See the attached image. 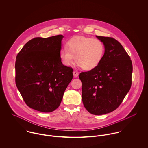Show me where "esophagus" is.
<instances>
[{
    "instance_id": "esophagus-1",
    "label": "esophagus",
    "mask_w": 148,
    "mask_h": 148,
    "mask_svg": "<svg viewBox=\"0 0 148 148\" xmlns=\"http://www.w3.org/2000/svg\"><path fill=\"white\" fill-rule=\"evenodd\" d=\"M73 76H74L75 77H77L79 76V72H78L77 71H73Z\"/></svg>"
}]
</instances>
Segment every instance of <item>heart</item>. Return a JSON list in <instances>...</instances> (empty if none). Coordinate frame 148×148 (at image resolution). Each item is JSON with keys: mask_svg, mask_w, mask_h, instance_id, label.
I'll list each match as a JSON object with an SVG mask.
<instances>
[{"mask_svg": "<svg viewBox=\"0 0 148 148\" xmlns=\"http://www.w3.org/2000/svg\"><path fill=\"white\" fill-rule=\"evenodd\" d=\"M66 47L60 51L63 63L70 66L73 63L75 58L76 63L86 71L94 69L99 65L105 51L104 44L101 40L84 36L70 39Z\"/></svg>", "mask_w": 148, "mask_h": 148, "instance_id": "obj_1", "label": "heart"}]
</instances>
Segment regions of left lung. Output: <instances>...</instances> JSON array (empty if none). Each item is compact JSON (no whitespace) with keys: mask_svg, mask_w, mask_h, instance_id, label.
<instances>
[{"mask_svg":"<svg viewBox=\"0 0 148 148\" xmlns=\"http://www.w3.org/2000/svg\"><path fill=\"white\" fill-rule=\"evenodd\" d=\"M105 46L99 65L81 72L82 100L91 114L101 115L116 109L123 102L132 85V62L123 45L110 37L96 36Z\"/></svg>","mask_w":148,"mask_h":148,"instance_id":"8db88e82","label":"left lung"}]
</instances>
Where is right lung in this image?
Returning a JSON list of instances; mask_svg holds the SVG:
<instances>
[{
    "instance_id": "obj_1",
    "label": "right lung",
    "mask_w": 148,
    "mask_h": 148,
    "mask_svg": "<svg viewBox=\"0 0 148 148\" xmlns=\"http://www.w3.org/2000/svg\"><path fill=\"white\" fill-rule=\"evenodd\" d=\"M63 37L35 38L16 56V85L32 109L45 113L56 109L73 78L72 68L64 65L60 57Z\"/></svg>"
}]
</instances>
